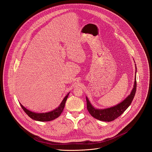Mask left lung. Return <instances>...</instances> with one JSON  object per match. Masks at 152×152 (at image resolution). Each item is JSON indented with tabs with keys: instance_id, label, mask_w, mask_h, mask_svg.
<instances>
[{
	"instance_id": "left-lung-1",
	"label": "left lung",
	"mask_w": 152,
	"mask_h": 152,
	"mask_svg": "<svg viewBox=\"0 0 152 152\" xmlns=\"http://www.w3.org/2000/svg\"><path fill=\"white\" fill-rule=\"evenodd\" d=\"M136 66V65H135ZM135 74L137 72V69ZM137 90V80H136V75L135 77V82L134 88L130 94L123 102L120 103L115 105L113 107L106 108V109H97L95 108L90 103V100L86 97V108L89 112V113L94 118L103 121H112L120 116L127 109V107L131 104Z\"/></svg>"
}]
</instances>
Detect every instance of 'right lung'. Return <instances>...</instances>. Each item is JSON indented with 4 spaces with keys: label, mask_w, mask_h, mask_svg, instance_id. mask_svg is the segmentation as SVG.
<instances>
[{
    "label": "right lung",
    "mask_w": 152,
    "mask_h": 152,
    "mask_svg": "<svg viewBox=\"0 0 152 152\" xmlns=\"http://www.w3.org/2000/svg\"><path fill=\"white\" fill-rule=\"evenodd\" d=\"M69 93H69L66 95V96L64 98V99L61 102V104L57 108H56L55 110H54L52 111L48 112V113H34V112H32V111H31L27 110L26 108L25 107H24L21 103H20V104L21 107H22V109L23 110V111L26 113V114L32 119L36 120V121H49L55 120V118H56L59 116H60V115L61 114V113H62V111L64 110L65 104H66V102L68 98Z\"/></svg>",
    "instance_id": "1"
}]
</instances>
